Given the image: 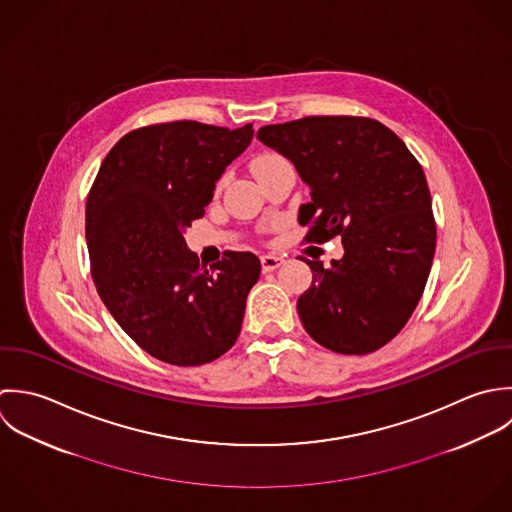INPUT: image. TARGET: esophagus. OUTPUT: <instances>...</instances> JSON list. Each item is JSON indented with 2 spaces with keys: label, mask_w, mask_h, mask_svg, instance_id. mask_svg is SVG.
I'll return each mask as SVG.
<instances>
[{
  "label": "esophagus",
  "mask_w": 512,
  "mask_h": 512,
  "mask_svg": "<svg viewBox=\"0 0 512 512\" xmlns=\"http://www.w3.org/2000/svg\"><path fill=\"white\" fill-rule=\"evenodd\" d=\"M281 265H283V259L277 257V255H263L261 257V267H263L265 273H271V271L279 269Z\"/></svg>",
  "instance_id": "obj_1"
}]
</instances>
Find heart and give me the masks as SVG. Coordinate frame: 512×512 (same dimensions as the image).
I'll list each match as a JSON object with an SVG mask.
<instances>
[{"label":"heart","instance_id":"obj_1","mask_svg":"<svg viewBox=\"0 0 512 512\" xmlns=\"http://www.w3.org/2000/svg\"><path fill=\"white\" fill-rule=\"evenodd\" d=\"M277 160H281L277 154H263V156H259V158L253 162V172H255L257 168L267 166V164H273V162H277Z\"/></svg>","mask_w":512,"mask_h":512}]
</instances>
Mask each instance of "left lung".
Listing matches in <instances>:
<instances>
[{"instance_id":"8db88e82","label":"left lung","mask_w":512,"mask_h":512,"mask_svg":"<svg viewBox=\"0 0 512 512\" xmlns=\"http://www.w3.org/2000/svg\"><path fill=\"white\" fill-rule=\"evenodd\" d=\"M259 142L285 156L310 190L299 223L308 241L342 237L330 267L307 261L312 285L297 310L320 346L368 354L388 344L425 289L435 221L425 174L384 124L360 116H308L259 128Z\"/></svg>"}]
</instances>
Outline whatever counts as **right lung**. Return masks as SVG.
<instances>
[{
	"label": "right lung",
	"instance_id": "obj_1",
	"mask_svg": "<svg viewBox=\"0 0 512 512\" xmlns=\"http://www.w3.org/2000/svg\"><path fill=\"white\" fill-rule=\"evenodd\" d=\"M251 140L253 124L178 120L128 132L101 164L87 200L93 281L120 328L162 362L202 366L241 332L259 259L227 251L204 269L184 235Z\"/></svg>",
	"mask_w": 512,
	"mask_h": 512
}]
</instances>
